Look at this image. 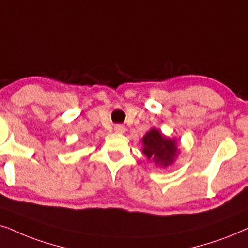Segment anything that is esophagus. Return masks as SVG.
Masks as SVG:
<instances>
[{"label":"esophagus","mask_w":248,"mask_h":248,"mask_svg":"<svg viewBox=\"0 0 248 248\" xmlns=\"http://www.w3.org/2000/svg\"><path fill=\"white\" fill-rule=\"evenodd\" d=\"M114 130L117 131V133H124V131L126 130V128L121 126V124H117V126H114Z\"/></svg>","instance_id":"34e87169"}]
</instances>
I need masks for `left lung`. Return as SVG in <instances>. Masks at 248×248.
Segmentation results:
<instances>
[{
	"mask_svg": "<svg viewBox=\"0 0 248 248\" xmlns=\"http://www.w3.org/2000/svg\"><path fill=\"white\" fill-rule=\"evenodd\" d=\"M143 152L148 160L167 167L173 162L178 148L174 140L162 136L156 129H151L143 138Z\"/></svg>",
	"mask_w": 248,
	"mask_h": 248,
	"instance_id": "1",
	"label": "left lung"
}]
</instances>
